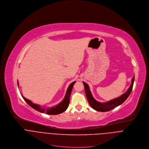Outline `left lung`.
<instances>
[{
	"mask_svg": "<svg viewBox=\"0 0 149 149\" xmlns=\"http://www.w3.org/2000/svg\"><path fill=\"white\" fill-rule=\"evenodd\" d=\"M134 76L132 78V83L129 88H128V90L126 93L121 95L120 97H117L116 99H114L111 100H110L107 102L104 103H100L97 101H96L93 97L90 89H89V87L87 83L85 82H83L84 87V91H85V93L87 97V99L88 100V102L91 106V107L95 109L96 111H102V112H104V111H110L116 107L119 106L122 104L129 97L130 95L132 88H133V86L134 83Z\"/></svg>",
	"mask_w": 149,
	"mask_h": 149,
	"instance_id": "left-lung-1",
	"label": "left lung"
}]
</instances>
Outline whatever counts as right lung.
Returning a JSON list of instances; mask_svg holds the SVG:
<instances>
[{"mask_svg": "<svg viewBox=\"0 0 149 149\" xmlns=\"http://www.w3.org/2000/svg\"><path fill=\"white\" fill-rule=\"evenodd\" d=\"M76 83V81L72 82L68 88V90L66 93V95L65 96V98L63 100L57 105L52 107L50 108H45L42 107L40 106L35 104L32 103L31 100L25 98L24 96H22L23 99L25 100V102L30 106H31L32 108H33L35 110L40 111L41 113H45L47 114H52V115H56L60 113H62L64 112L68 107L69 103H70V96L72 91V88ZM17 85L19 86V82L17 81Z\"/></svg>", "mask_w": 149, "mask_h": 149, "instance_id": "obj_1", "label": "right lung"}]
</instances>
